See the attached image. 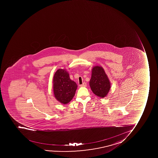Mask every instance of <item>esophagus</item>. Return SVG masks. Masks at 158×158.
Segmentation results:
<instances>
[{"instance_id": "34e87169", "label": "esophagus", "mask_w": 158, "mask_h": 158, "mask_svg": "<svg viewBox=\"0 0 158 158\" xmlns=\"http://www.w3.org/2000/svg\"><path fill=\"white\" fill-rule=\"evenodd\" d=\"M80 86L81 87H85L86 86V83L85 82H83L82 85H80Z\"/></svg>"}]
</instances>
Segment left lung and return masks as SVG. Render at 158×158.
Listing matches in <instances>:
<instances>
[{
    "label": "left lung",
    "instance_id": "8db88e82",
    "mask_svg": "<svg viewBox=\"0 0 158 158\" xmlns=\"http://www.w3.org/2000/svg\"><path fill=\"white\" fill-rule=\"evenodd\" d=\"M89 85L93 92L99 97L104 98L110 89V83L103 68L96 66L93 68Z\"/></svg>",
    "mask_w": 158,
    "mask_h": 158
}]
</instances>
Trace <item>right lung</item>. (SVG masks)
Instances as JSON below:
<instances>
[{"label": "right lung", "mask_w": 158, "mask_h": 158, "mask_svg": "<svg viewBox=\"0 0 158 158\" xmlns=\"http://www.w3.org/2000/svg\"><path fill=\"white\" fill-rule=\"evenodd\" d=\"M53 83L56 98L63 104L70 102L75 95L77 85L70 80L68 73L62 69H58L53 77Z\"/></svg>", "instance_id": "1"}]
</instances>
